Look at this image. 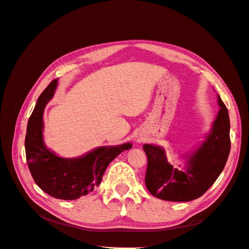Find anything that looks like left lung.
I'll list each match as a JSON object with an SVG mask.
<instances>
[{"label": "left lung", "mask_w": 249, "mask_h": 249, "mask_svg": "<svg viewBox=\"0 0 249 249\" xmlns=\"http://www.w3.org/2000/svg\"><path fill=\"white\" fill-rule=\"evenodd\" d=\"M220 110L212 130L200 146L187 157V165L178 169L167 161L163 147L144 144L147 157L145 186L154 196L168 201H190L200 197L220 176L231 150L230 117L218 95Z\"/></svg>", "instance_id": "left-lung-1"}]
</instances>
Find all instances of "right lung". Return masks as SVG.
Listing matches in <instances>:
<instances>
[{
  "label": "right lung",
  "mask_w": 249,
  "mask_h": 249,
  "mask_svg": "<svg viewBox=\"0 0 249 249\" xmlns=\"http://www.w3.org/2000/svg\"><path fill=\"white\" fill-rule=\"evenodd\" d=\"M58 80H53L37 100L29 118L25 139L27 163L32 178L42 191L51 196L73 200L92 192L102 182L108 165L131 143L115 146H101L86 155L66 159L58 157L43 142L42 113L55 93Z\"/></svg>",
  "instance_id": "right-lung-1"
}]
</instances>
